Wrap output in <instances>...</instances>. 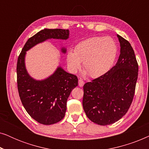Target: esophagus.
Returning <instances> with one entry per match:
<instances>
[{
  "mask_svg": "<svg viewBox=\"0 0 149 149\" xmlns=\"http://www.w3.org/2000/svg\"><path fill=\"white\" fill-rule=\"evenodd\" d=\"M83 85H84V81H83V79H79V87H83Z\"/></svg>",
  "mask_w": 149,
  "mask_h": 149,
  "instance_id": "obj_1",
  "label": "esophagus"
}]
</instances>
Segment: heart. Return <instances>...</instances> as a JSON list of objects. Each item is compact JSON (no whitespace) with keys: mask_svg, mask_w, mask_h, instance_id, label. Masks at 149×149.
<instances>
[{"mask_svg":"<svg viewBox=\"0 0 149 149\" xmlns=\"http://www.w3.org/2000/svg\"><path fill=\"white\" fill-rule=\"evenodd\" d=\"M117 45L110 36H94L77 44L74 52L67 54L69 68L73 72L83 66L92 78H96L109 71L115 62Z\"/></svg>","mask_w":149,"mask_h":149,"instance_id":"1","label":"heart"}]
</instances>
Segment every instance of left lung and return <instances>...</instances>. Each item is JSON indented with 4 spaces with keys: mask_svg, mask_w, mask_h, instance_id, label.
Instances as JSON below:
<instances>
[{
    "mask_svg": "<svg viewBox=\"0 0 149 149\" xmlns=\"http://www.w3.org/2000/svg\"><path fill=\"white\" fill-rule=\"evenodd\" d=\"M121 47L115 66L83 86V109L100 125H111L123 117L133 100L138 64L131 44L118 35Z\"/></svg>",
    "mask_w": 149,
    "mask_h": 149,
    "instance_id": "1",
    "label": "left lung"
}]
</instances>
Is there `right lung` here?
<instances>
[{"mask_svg": "<svg viewBox=\"0 0 149 149\" xmlns=\"http://www.w3.org/2000/svg\"><path fill=\"white\" fill-rule=\"evenodd\" d=\"M68 36V30H40L28 38L17 59V83L20 100L30 117L43 125L56 123L64 118L67 100L72 89L78 85V79L61 67L44 80L32 79L25 67L26 52L49 38L66 40ZM62 52L66 53V49L62 48Z\"/></svg>", "mask_w": 149, "mask_h": 149, "instance_id": "right-lung-1", "label": "right lung"}]
</instances>
